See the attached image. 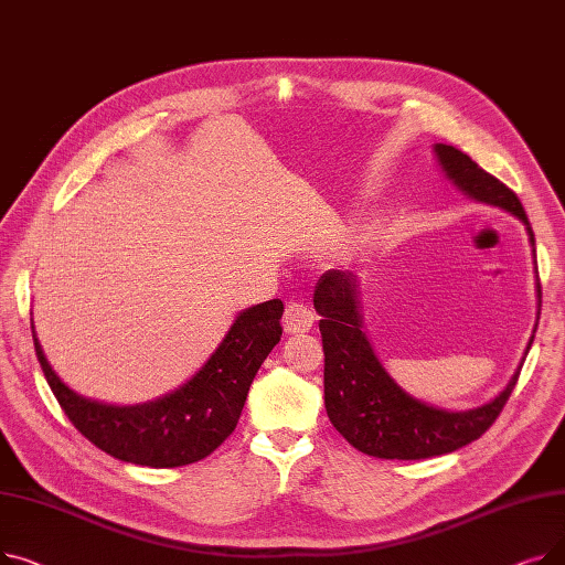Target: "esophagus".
<instances>
[{"mask_svg":"<svg viewBox=\"0 0 565 565\" xmlns=\"http://www.w3.org/2000/svg\"><path fill=\"white\" fill-rule=\"evenodd\" d=\"M313 311L305 305V302H298V300H290L286 305V311H284V328L288 334H300V332H309L313 328Z\"/></svg>","mask_w":565,"mask_h":565,"instance_id":"obj_1","label":"esophagus"}]
</instances>
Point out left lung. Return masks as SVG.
Returning <instances> with one entry per match:
<instances>
[{"instance_id":"left-lung-1","label":"left lung","mask_w":565,"mask_h":565,"mask_svg":"<svg viewBox=\"0 0 565 565\" xmlns=\"http://www.w3.org/2000/svg\"><path fill=\"white\" fill-rule=\"evenodd\" d=\"M435 153L456 188L473 201L503 207L520 217L526 224L531 245L536 243L524 207L511 188L454 146L435 143ZM313 307L320 313L318 328L324 352V409H328L332 426L354 449L366 456L422 460L462 449L465 444L479 439L494 424L518 384L522 362L507 390L481 407L447 412L426 405L405 394L380 364L362 330L358 279L352 273H324L313 290ZM531 343L533 337L529 339L526 352Z\"/></svg>"}]
</instances>
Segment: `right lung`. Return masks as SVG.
Instances as JSON below:
<instances>
[{
	"label": "right lung",
	"mask_w": 565,
	"mask_h": 565,
	"mask_svg": "<svg viewBox=\"0 0 565 565\" xmlns=\"http://www.w3.org/2000/svg\"><path fill=\"white\" fill-rule=\"evenodd\" d=\"M281 300L245 309L196 375L141 405L77 396L47 364L36 332L34 348L54 398L88 441L124 462L169 469L211 456L235 430L260 364L281 339Z\"/></svg>",
	"instance_id": "right-lung-1"
}]
</instances>
